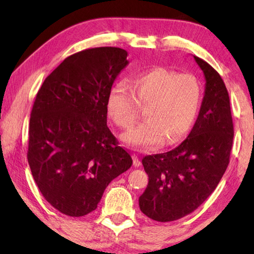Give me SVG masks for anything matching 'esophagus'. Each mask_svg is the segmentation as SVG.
I'll use <instances>...</instances> for the list:
<instances>
[{
	"instance_id": "34e87169",
	"label": "esophagus",
	"mask_w": 254,
	"mask_h": 254,
	"mask_svg": "<svg viewBox=\"0 0 254 254\" xmlns=\"http://www.w3.org/2000/svg\"><path fill=\"white\" fill-rule=\"evenodd\" d=\"M133 165H134L135 167H140L141 166V160L140 158L136 156V154H133Z\"/></svg>"
}]
</instances>
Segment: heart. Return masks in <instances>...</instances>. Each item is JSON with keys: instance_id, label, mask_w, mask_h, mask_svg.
<instances>
[{"instance_id": "b5f03b06", "label": "heart", "mask_w": 254, "mask_h": 254, "mask_svg": "<svg viewBox=\"0 0 254 254\" xmlns=\"http://www.w3.org/2000/svg\"><path fill=\"white\" fill-rule=\"evenodd\" d=\"M201 101L199 81L190 74H177L165 68H152L133 77L130 86L119 83L111 88L106 107L118 127H131L139 106L144 121L122 135L127 144L153 150L177 143L194 124Z\"/></svg>"}]
</instances>
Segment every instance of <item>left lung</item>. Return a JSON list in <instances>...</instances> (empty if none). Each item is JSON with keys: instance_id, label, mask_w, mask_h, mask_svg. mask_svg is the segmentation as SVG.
<instances>
[{"instance_id": "1", "label": "left lung", "mask_w": 254, "mask_h": 254, "mask_svg": "<svg viewBox=\"0 0 254 254\" xmlns=\"http://www.w3.org/2000/svg\"><path fill=\"white\" fill-rule=\"evenodd\" d=\"M205 76L198 118L177 148L145 156L149 183L139 198L141 212L158 222L179 220L207 199L230 162L234 128L230 97L220 74L194 56Z\"/></svg>"}]
</instances>
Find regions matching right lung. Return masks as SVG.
I'll use <instances>...</instances> for the list:
<instances>
[{
	"mask_svg": "<svg viewBox=\"0 0 254 254\" xmlns=\"http://www.w3.org/2000/svg\"><path fill=\"white\" fill-rule=\"evenodd\" d=\"M127 57L115 47L71 55L45 79L33 103L30 169L45 199L68 216L95 210L109 184L132 166L106 124L107 96Z\"/></svg>",
	"mask_w": 254,
	"mask_h": 254,
	"instance_id": "1",
	"label": "right lung"
}]
</instances>
